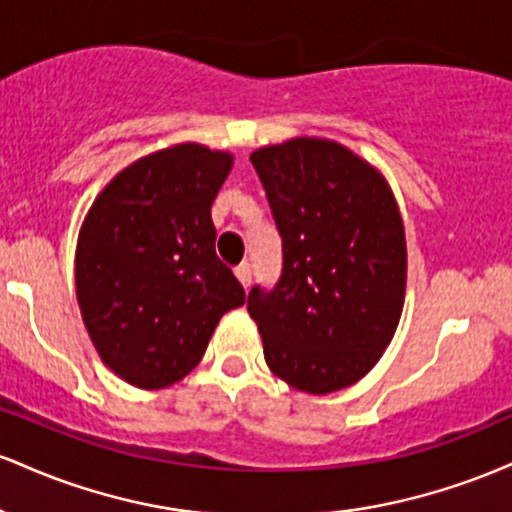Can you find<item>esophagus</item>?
Returning <instances> with one entry per match:
<instances>
[{"instance_id": "1", "label": "esophagus", "mask_w": 512, "mask_h": 512, "mask_svg": "<svg viewBox=\"0 0 512 512\" xmlns=\"http://www.w3.org/2000/svg\"><path fill=\"white\" fill-rule=\"evenodd\" d=\"M236 276H238L240 284H243V289H250V284H252V267H250L248 262L238 264V267H236Z\"/></svg>"}]
</instances>
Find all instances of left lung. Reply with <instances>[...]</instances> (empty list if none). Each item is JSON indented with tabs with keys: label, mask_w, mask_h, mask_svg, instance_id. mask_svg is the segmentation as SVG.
Segmentation results:
<instances>
[{
	"label": "left lung",
	"mask_w": 512,
	"mask_h": 512,
	"mask_svg": "<svg viewBox=\"0 0 512 512\" xmlns=\"http://www.w3.org/2000/svg\"><path fill=\"white\" fill-rule=\"evenodd\" d=\"M284 269L248 310L276 378L310 395L344 390L378 363L407 286L404 223L390 185L330 139L298 137L252 151Z\"/></svg>",
	"instance_id": "8db88e82"
}]
</instances>
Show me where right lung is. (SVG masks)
<instances>
[{
  "label": "right lung",
  "instance_id": "obj_1",
  "mask_svg": "<svg viewBox=\"0 0 512 512\" xmlns=\"http://www.w3.org/2000/svg\"><path fill=\"white\" fill-rule=\"evenodd\" d=\"M233 156L156 151L105 185L76 243V298L98 356L129 385L161 390L202 361L245 291L216 257L211 204Z\"/></svg>",
  "mask_w": 512,
  "mask_h": 512
}]
</instances>
